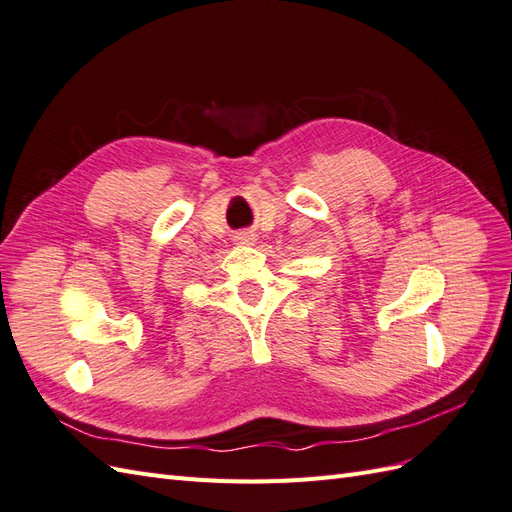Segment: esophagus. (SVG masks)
<instances>
[{
    "label": "esophagus",
    "instance_id": "34e87169",
    "mask_svg": "<svg viewBox=\"0 0 512 512\" xmlns=\"http://www.w3.org/2000/svg\"><path fill=\"white\" fill-rule=\"evenodd\" d=\"M237 243L239 245H254L256 243V235H252V232H243V235L237 237Z\"/></svg>",
    "mask_w": 512,
    "mask_h": 512
}]
</instances>
